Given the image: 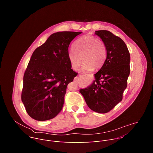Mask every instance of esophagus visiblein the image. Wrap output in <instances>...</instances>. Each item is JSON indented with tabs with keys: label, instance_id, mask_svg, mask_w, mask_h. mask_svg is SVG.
<instances>
[{
	"label": "esophagus",
	"instance_id": "34e87169",
	"mask_svg": "<svg viewBox=\"0 0 153 153\" xmlns=\"http://www.w3.org/2000/svg\"><path fill=\"white\" fill-rule=\"evenodd\" d=\"M85 76H89V77H90V74H85ZM74 81H76V82H77L79 81V78H77V77L76 78V79H74Z\"/></svg>",
	"mask_w": 153,
	"mask_h": 153
}]
</instances>
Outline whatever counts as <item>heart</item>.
<instances>
[{
    "instance_id": "obj_1",
    "label": "heart",
    "mask_w": 153,
    "mask_h": 153,
    "mask_svg": "<svg viewBox=\"0 0 153 153\" xmlns=\"http://www.w3.org/2000/svg\"><path fill=\"white\" fill-rule=\"evenodd\" d=\"M74 51L68 53V60L74 70H77L83 61L81 70L90 71L102 67L106 57L105 43L97 37L85 35L78 39L73 45Z\"/></svg>"
}]
</instances>
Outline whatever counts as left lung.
Masks as SVG:
<instances>
[{"label":"left lung","mask_w":153,"mask_h":153,"mask_svg":"<svg viewBox=\"0 0 153 153\" xmlns=\"http://www.w3.org/2000/svg\"><path fill=\"white\" fill-rule=\"evenodd\" d=\"M105 43L106 58L95 80L79 92L91 110L106 113L122 99L130 72V54L123 40L106 30L95 32Z\"/></svg>","instance_id":"left-lung-1"}]
</instances>
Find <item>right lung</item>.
<instances>
[{"label":"right lung","mask_w":153,"mask_h":153,"mask_svg":"<svg viewBox=\"0 0 153 153\" xmlns=\"http://www.w3.org/2000/svg\"><path fill=\"white\" fill-rule=\"evenodd\" d=\"M82 33H53L33 52L24 76L21 96L31 118L38 121L50 120L62 110L67 85L77 74L71 69L68 47Z\"/></svg>","instance_id":"add662e5"}]
</instances>
